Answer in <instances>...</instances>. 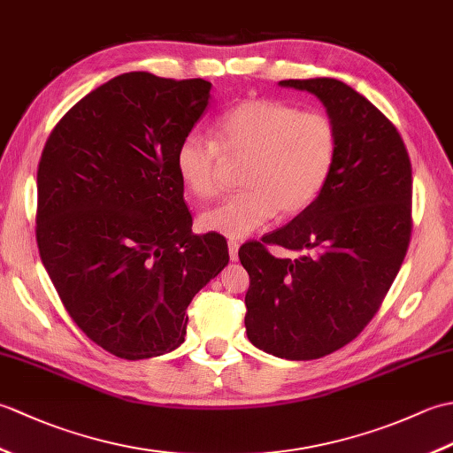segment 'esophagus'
Masks as SVG:
<instances>
[{
  "mask_svg": "<svg viewBox=\"0 0 453 453\" xmlns=\"http://www.w3.org/2000/svg\"><path fill=\"white\" fill-rule=\"evenodd\" d=\"M227 251H229V258H232V261H237V257H239V242L235 237H229L227 239Z\"/></svg>",
  "mask_w": 453,
  "mask_h": 453,
  "instance_id": "34e87169",
  "label": "esophagus"
}]
</instances>
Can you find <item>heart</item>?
Masks as SVG:
<instances>
[{"label":"heart","mask_w":453,"mask_h":453,"mask_svg":"<svg viewBox=\"0 0 453 453\" xmlns=\"http://www.w3.org/2000/svg\"><path fill=\"white\" fill-rule=\"evenodd\" d=\"M216 142L198 134L179 143L175 167L192 195L211 200L219 195L221 167L245 159V188L200 216L208 232L242 237L266 224L276 211L284 218L310 208L329 180L339 130L323 111H300L274 99H247L214 122Z\"/></svg>","instance_id":"obj_1"}]
</instances>
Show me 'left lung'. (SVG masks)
<instances>
[{
	"instance_id": "left-lung-1",
	"label": "left lung",
	"mask_w": 453,
	"mask_h": 453,
	"mask_svg": "<svg viewBox=\"0 0 453 453\" xmlns=\"http://www.w3.org/2000/svg\"><path fill=\"white\" fill-rule=\"evenodd\" d=\"M280 85L321 99L339 130V153L310 208L239 249L249 273L245 329L278 358L315 360L354 341L386 300L411 243L412 169L395 124L346 83ZM268 244L298 257L278 259Z\"/></svg>"
}]
</instances>
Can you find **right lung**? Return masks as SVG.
<instances>
[{
  "mask_svg": "<svg viewBox=\"0 0 453 453\" xmlns=\"http://www.w3.org/2000/svg\"><path fill=\"white\" fill-rule=\"evenodd\" d=\"M210 88L117 75L64 114L38 163L42 265L73 323L124 360L180 346L190 300L229 261L224 235L192 234L175 167Z\"/></svg>",
  "mask_w": 453,
  "mask_h": 453,
  "instance_id": "1",
  "label": "right lung"
}]
</instances>
